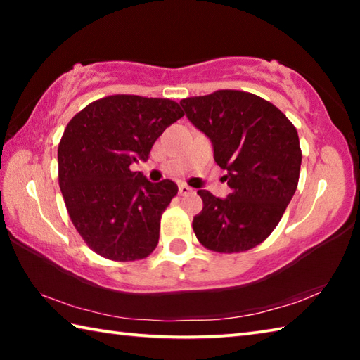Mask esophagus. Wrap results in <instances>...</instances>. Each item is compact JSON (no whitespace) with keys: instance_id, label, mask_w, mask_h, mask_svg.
I'll list each match as a JSON object with an SVG mask.
<instances>
[{"instance_id":"esophagus-1","label":"esophagus","mask_w":360,"mask_h":360,"mask_svg":"<svg viewBox=\"0 0 360 360\" xmlns=\"http://www.w3.org/2000/svg\"><path fill=\"white\" fill-rule=\"evenodd\" d=\"M188 193H192V188L188 187V186H186V184H181L179 186V195H182V197H184V195H188Z\"/></svg>"}]
</instances>
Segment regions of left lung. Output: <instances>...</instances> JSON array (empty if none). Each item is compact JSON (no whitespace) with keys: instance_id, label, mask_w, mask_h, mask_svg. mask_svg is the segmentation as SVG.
<instances>
[{"instance_id":"left-lung-1","label":"left lung","mask_w":360,"mask_h":360,"mask_svg":"<svg viewBox=\"0 0 360 360\" xmlns=\"http://www.w3.org/2000/svg\"><path fill=\"white\" fill-rule=\"evenodd\" d=\"M188 120L211 139L231 193L198 191L197 240L210 251L245 252L264 243L294 197L302 165L298 133L285 114L243 90H217L181 100Z\"/></svg>"}]
</instances>
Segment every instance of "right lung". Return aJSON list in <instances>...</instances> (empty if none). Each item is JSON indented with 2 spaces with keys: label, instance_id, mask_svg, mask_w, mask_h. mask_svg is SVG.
I'll return each instance as SVG.
<instances>
[{
  "label": "right lung",
  "instance_id": "1",
  "mask_svg": "<svg viewBox=\"0 0 360 360\" xmlns=\"http://www.w3.org/2000/svg\"><path fill=\"white\" fill-rule=\"evenodd\" d=\"M178 103L138 95L92 101L72 117L58 144V184L77 233L114 262L141 260L157 248L160 219L178 193L173 181L149 182L131 165L148 160Z\"/></svg>",
  "mask_w": 360,
  "mask_h": 360
}]
</instances>
